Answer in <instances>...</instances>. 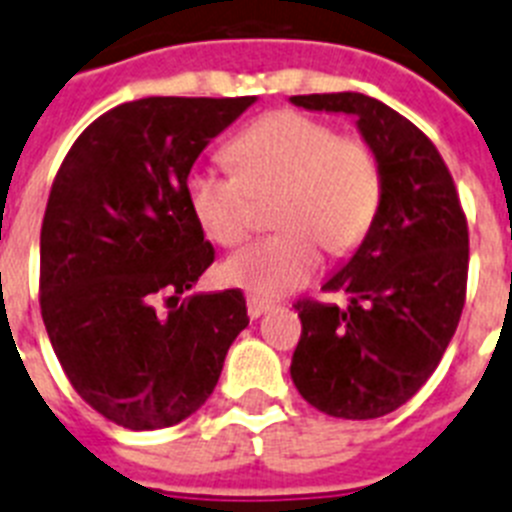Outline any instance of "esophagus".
I'll return each instance as SVG.
<instances>
[{
  "mask_svg": "<svg viewBox=\"0 0 512 512\" xmlns=\"http://www.w3.org/2000/svg\"><path fill=\"white\" fill-rule=\"evenodd\" d=\"M273 309L275 304H270V301L265 299H257V296H250V299H247V314H250V319L262 317V314H268V311Z\"/></svg>",
  "mask_w": 512,
  "mask_h": 512,
  "instance_id": "esophagus-1",
  "label": "esophagus"
}]
</instances>
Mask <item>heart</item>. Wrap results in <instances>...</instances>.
I'll return each mask as SVG.
<instances>
[{
	"instance_id": "1",
	"label": "heart",
	"mask_w": 512,
	"mask_h": 512,
	"mask_svg": "<svg viewBox=\"0 0 512 512\" xmlns=\"http://www.w3.org/2000/svg\"><path fill=\"white\" fill-rule=\"evenodd\" d=\"M231 175L193 170L185 198L195 221L221 247L247 239L257 201L275 195L278 234L221 262V281L257 299H281L317 275L322 244L345 255L363 242L381 206V167L371 146L337 136L330 123L275 110L226 144Z\"/></svg>"
}]
</instances>
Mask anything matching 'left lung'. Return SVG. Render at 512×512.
I'll use <instances>...</instances> for the list:
<instances>
[{
    "instance_id": "left-lung-1",
    "label": "left lung",
    "mask_w": 512,
    "mask_h": 512,
    "mask_svg": "<svg viewBox=\"0 0 512 512\" xmlns=\"http://www.w3.org/2000/svg\"><path fill=\"white\" fill-rule=\"evenodd\" d=\"M293 105L353 115L381 167L371 229L324 291L348 306L299 301L301 340L291 379L319 412L373 420L402 407L438 368L459 327L469 229L433 141L397 110L361 92L293 95Z\"/></svg>"
}]
</instances>
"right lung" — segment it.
<instances>
[{
    "instance_id": "obj_1",
    "label": "right lung",
    "mask_w": 512,
    "mask_h": 512,
    "mask_svg": "<svg viewBox=\"0 0 512 512\" xmlns=\"http://www.w3.org/2000/svg\"><path fill=\"white\" fill-rule=\"evenodd\" d=\"M255 100L123 102L84 128L53 180L41 229L43 324L66 379L115 425L159 430L193 415L250 324L239 288L180 296L213 262L185 180Z\"/></svg>"
}]
</instances>
